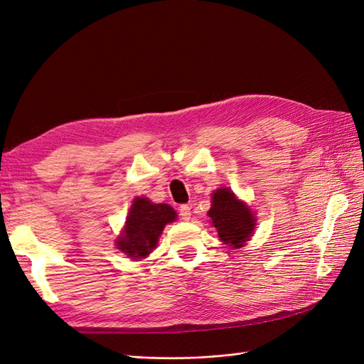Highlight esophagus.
Returning <instances> with one entry per match:
<instances>
[{"label":"esophagus","instance_id":"esophagus-1","mask_svg":"<svg viewBox=\"0 0 364 364\" xmlns=\"http://www.w3.org/2000/svg\"><path fill=\"white\" fill-rule=\"evenodd\" d=\"M191 206L189 205H181L180 206V217H181V220H184V222H188L189 218H191Z\"/></svg>","mask_w":364,"mask_h":364}]
</instances>
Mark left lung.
I'll use <instances>...</instances> for the list:
<instances>
[{"mask_svg":"<svg viewBox=\"0 0 364 364\" xmlns=\"http://www.w3.org/2000/svg\"><path fill=\"white\" fill-rule=\"evenodd\" d=\"M208 215L218 232V239L232 248L243 247L256 226V217L247 203L240 201L228 188H220L213 193Z\"/></svg>","mask_w":364,"mask_h":364,"instance_id":"8db88e82","label":"left lung"}]
</instances>
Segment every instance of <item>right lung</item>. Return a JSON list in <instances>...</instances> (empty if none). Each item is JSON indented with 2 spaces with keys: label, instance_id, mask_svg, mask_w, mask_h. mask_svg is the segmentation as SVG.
Segmentation results:
<instances>
[{
  "label": "right lung",
  "instance_id": "obj_1",
  "mask_svg": "<svg viewBox=\"0 0 364 364\" xmlns=\"http://www.w3.org/2000/svg\"><path fill=\"white\" fill-rule=\"evenodd\" d=\"M176 220L172 206L151 203L146 197L133 200L122 234L116 240L117 250L132 259H144L156 248L164 226Z\"/></svg>",
  "mask_w": 364,
  "mask_h": 364
}]
</instances>
